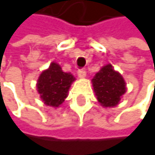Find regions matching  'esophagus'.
Wrapping results in <instances>:
<instances>
[{
  "instance_id": "esophagus-1",
  "label": "esophagus",
  "mask_w": 155,
  "mask_h": 155,
  "mask_svg": "<svg viewBox=\"0 0 155 155\" xmlns=\"http://www.w3.org/2000/svg\"><path fill=\"white\" fill-rule=\"evenodd\" d=\"M78 78H85L86 77L85 70H83V69L78 70Z\"/></svg>"
}]
</instances>
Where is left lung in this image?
Returning a JSON list of instances; mask_svg holds the SVG:
<instances>
[{
  "instance_id": "obj_1",
  "label": "left lung",
  "mask_w": 155,
  "mask_h": 155,
  "mask_svg": "<svg viewBox=\"0 0 155 155\" xmlns=\"http://www.w3.org/2000/svg\"><path fill=\"white\" fill-rule=\"evenodd\" d=\"M93 89L101 106L115 107L126 92V84L122 76L114 71L113 66H104L92 79Z\"/></svg>"
}]
</instances>
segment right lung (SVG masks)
Returning <instances> with one entry per match:
<instances>
[{"instance_id": "obj_1", "label": "right lung", "mask_w": 155, "mask_h": 155, "mask_svg": "<svg viewBox=\"0 0 155 155\" xmlns=\"http://www.w3.org/2000/svg\"><path fill=\"white\" fill-rule=\"evenodd\" d=\"M71 73H65L57 63L52 62L49 68L38 77L37 88L46 106L57 108L65 101L71 84L74 81Z\"/></svg>"}]
</instances>
